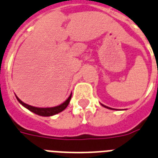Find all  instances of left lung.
Returning a JSON list of instances; mask_svg holds the SVG:
<instances>
[{"label":"left lung","mask_w":158,"mask_h":158,"mask_svg":"<svg viewBox=\"0 0 158 158\" xmlns=\"http://www.w3.org/2000/svg\"><path fill=\"white\" fill-rule=\"evenodd\" d=\"M102 106H104V108H108V109H113V108H108V107H107V106H105V105H103V104H102Z\"/></svg>","instance_id":"8db88e82"}]
</instances>
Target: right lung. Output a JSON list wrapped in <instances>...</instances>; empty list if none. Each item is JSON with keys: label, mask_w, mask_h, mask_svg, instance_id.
I'll return each mask as SVG.
<instances>
[{"label": "right lung", "mask_w": 158, "mask_h": 158, "mask_svg": "<svg viewBox=\"0 0 158 158\" xmlns=\"http://www.w3.org/2000/svg\"><path fill=\"white\" fill-rule=\"evenodd\" d=\"M71 95H72V93H71L70 96L67 98V99L66 101L63 102V104H61L59 106H56V107H53V108H37V107H33V106L31 105L25 104V103L22 102L18 96H16V98H17V99H18L20 104H22V106H24L25 108H26L27 109L30 110V111H31L32 112H34V113L42 116H51L55 115V114H58L59 113V112H63V110L67 108V106H68L69 103H70Z\"/></svg>", "instance_id": "1"}]
</instances>
